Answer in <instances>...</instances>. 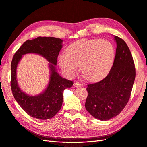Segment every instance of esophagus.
I'll return each mask as SVG.
<instances>
[{
  "mask_svg": "<svg viewBox=\"0 0 147 147\" xmlns=\"http://www.w3.org/2000/svg\"><path fill=\"white\" fill-rule=\"evenodd\" d=\"M74 85L75 87H81V86H83L82 84L79 83V82H75L74 83Z\"/></svg>",
  "mask_w": 147,
  "mask_h": 147,
  "instance_id": "obj_1",
  "label": "esophagus"
}]
</instances>
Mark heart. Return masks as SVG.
I'll list each match as a JSON object with an SVG mask.
<instances>
[{
	"label": "heart",
	"mask_w": 147,
	"mask_h": 147,
	"mask_svg": "<svg viewBox=\"0 0 147 147\" xmlns=\"http://www.w3.org/2000/svg\"><path fill=\"white\" fill-rule=\"evenodd\" d=\"M67 52L58 57L60 65L68 76H72L80 66L87 81H97L110 72L115 58V49L105 39H82L71 44Z\"/></svg>",
	"instance_id": "heart-1"
}]
</instances>
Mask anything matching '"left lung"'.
<instances>
[{"instance_id": "8db88e82", "label": "left lung", "mask_w": 147, "mask_h": 147, "mask_svg": "<svg viewBox=\"0 0 147 147\" xmlns=\"http://www.w3.org/2000/svg\"><path fill=\"white\" fill-rule=\"evenodd\" d=\"M117 47L114 63L107 76L87 85L85 103L94 118L107 121L118 115L128 103L136 78V68L126 43L115 36Z\"/></svg>"}]
</instances>
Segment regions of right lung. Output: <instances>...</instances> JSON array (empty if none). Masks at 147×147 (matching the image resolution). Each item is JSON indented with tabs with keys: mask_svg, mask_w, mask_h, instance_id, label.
Masks as SVG:
<instances>
[{
	"mask_svg": "<svg viewBox=\"0 0 147 147\" xmlns=\"http://www.w3.org/2000/svg\"><path fill=\"white\" fill-rule=\"evenodd\" d=\"M62 41L55 37H38L26 40L13 55L11 63L10 86L12 94L20 106L32 118L45 120L55 116L61 107L63 90L74 84L72 81L59 76L53 65L57 63ZM28 53L39 54L53 64L50 65L51 75L48 87L42 94L35 97L26 95L21 91L16 81V66L22 55Z\"/></svg>",
	"mask_w": 147,
	"mask_h": 147,
	"instance_id": "add662e5",
	"label": "right lung"
}]
</instances>
